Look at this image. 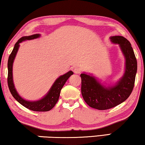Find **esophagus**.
Listing matches in <instances>:
<instances>
[{
	"label": "esophagus",
	"mask_w": 145,
	"mask_h": 145,
	"mask_svg": "<svg viewBox=\"0 0 145 145\" xmlns=\"http://www.w3.org/2000/svg\"><path fill=\"white\" fill-rule=\"evenodd\" d=\"M73 71H74V72L76 73V74H78V73L81 72V71H82V69H81L80 67H74V69H73Z\"/></svg>",
	"instance_id": "esophagus-1"
}]
</instances>
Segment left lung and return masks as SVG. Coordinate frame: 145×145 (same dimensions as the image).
Wrapping results in <instances>:
<instances>
[{
    "label": "left lung",
    "instance_id": "8db88e82",
    "mask_svg": "<svg viewBox=\"0 0 145 145\" xmlns=\"http://www.w3.org/2000/svg\"><path fill=\"white\" fill-rule=\"evenodd\" d=\"M113 43H118L125 57V72L116 86L108 88L101 85L96 79L81 74V92L85 102L91 108L105 110L121 104L131 94L137 70V62L129 41L120 35L111 37Z\"/></svg>",
    "mask_w": 145,
    "mask_h": 145
}]
</instances>
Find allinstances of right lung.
<instances>
[{"instance_id": "add662e5", "label": "right lung", "mask_w": 145, "mask_h": 145, "mask_svg": "<svg viewBox=\"0 0 145 145\" xmlns=\"http://www.w3.org/2000/svg\"><path fill=\"white\" fill-rule=\"evenodd\" d=\"M39 37V34H34L29 35V36H24L19 39L16 43H15L14 47L10 55L8 61V86L9 90L12 96L20 104L24 106L29 110L35 111V112H47L51 110L53 107L57 104V101L59 100L60 92L63 86L68 80V78L71 75L73 74L72 71H69L66 74L62 75L55 80L54 84L51 87L49 92L44 98L40 100L36 101V102H29L24 100L19 96L15 87L14 86L13 80H12V65L14 62L16 55L18 50L20 43L22 41L26 40V39H33Z\"/></svg>"}]
</instances>
